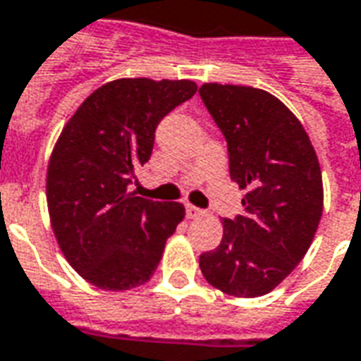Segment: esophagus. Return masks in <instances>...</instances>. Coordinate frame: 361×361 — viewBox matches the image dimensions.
<instances>
[{"label": "esophagus", "instance_id": "1", "mask_svg": "<svg viewBox=\"0 0 361 361\" xmlns=\"http://www.w3.org/2000/svg\"><path fill=\"white\" fill-rule=\"evenodd\" d=\"M185 212H188L189 219H197V216H203L204 214V211L197 209V207H193V204H188V207H185Z\"/></svg>", "mask_w": 361, "mask_h": 361}]
</instances>
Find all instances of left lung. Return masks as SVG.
I'll list each match as a JSON object with an SVG mask.
<instances>
[{
    "label": "left lung",
    "instance_id": "obj_1",
    "mask_svg": "<svg viewBox=\"0 0 361 361\" xmlns=\"http://www.w3.org/2000/svg\"><path fill=\"white\" fill-rule=\"evenodd\" d=\"M201 100L224 135L242 214L224 219L219 247L199 257L209 284L257 298L279 286L310 250L323 214V180L303 126L279 98L253 87L204 82Z\"/></svg>",
    "mask_w": 361,
    "mask_h": 361
}]
</instances>
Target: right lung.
Segmentation results:
<instances>
[{
  "mask_svg": "<svg viewBox=\"0 0 361 361\" xmlns=\"http://www.w3.org/2000/svg\"><path fill=\"white\" fill-rule=\"evenodd\" d=\"M197 92L193 81L118 79L79 106L51 152L46 195L66 259L90 284L131 290L154 274L181 203L129 193L158 123Z\"/></svg>",
  "mask_w": 361,
  "mask_h": 361,
  "instance_id": "obj_1",
  "label": "right lung"
}]
</instances>
